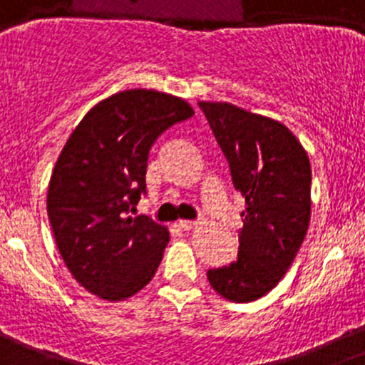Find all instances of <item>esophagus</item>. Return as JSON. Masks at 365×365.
Returning <instances> with one entry per match:
<instances>
[{
    "mask_svg": "<svg viewBox=\"0 0 365 365\" xmlns=\"http://www.w3.org/2000/svg\"><path fill=\"white\" fill-rule=\"evenodd\" d=\"M198 225V222H195V220H180L178 222V227L183 229V231H189V229L196 227Z\"/></svg>",
    "mask_w": 365,
    "mask_h": 365,
    "instance_id": "34e87169",
    "label": "esophagus"
}]
</instances>
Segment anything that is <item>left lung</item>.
Returning <instances> with one entry per match:
<instances>
[{"mask_svg": "<svg viewBox=\"0 0 365 365\" xmlns=\"http://www.w3.org/2000/svg\"><path fill=\"white\" fill-rule=\"evenodd\" d=\"M198 105L245 198L238 258L209 269L207 278L220 297L247 304L282 280L304 242L311 218L309 156L280 121L223 101Z\"/></svg>", "mask_w": 365, "mask_h": 365, "instance_id": "1", "label": "left lung"}]
</instances>
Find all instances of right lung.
<instances>
[{
    "label": "right lung",
    "mask_w": 365,
    "mask_h": 365,
    "mask_svg": "<svg viewBox=\"0 0 365 365\" xmlns=\"http://www.w3.org/2000/svg\"><path fill=\"white\" fill-rule=\"evenodd\" d=\"M192 114L182 98L129 88L94 105L68 136L48 182L47 212L65 265L88 293L120 302L153 280L169 229L133 218L130 207L145 192L156 138Z\"/></svg>",
    "instance_id": "1"
}]
</instances>
